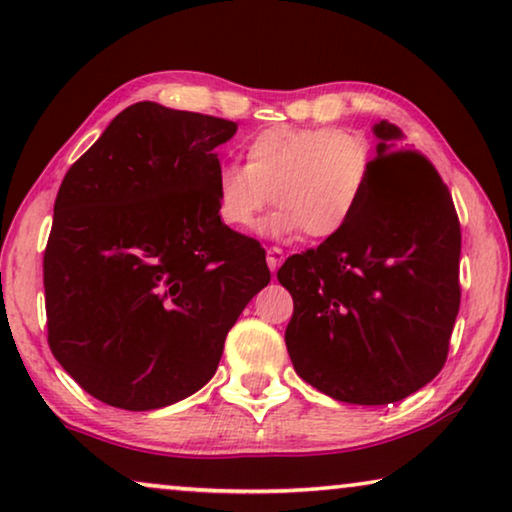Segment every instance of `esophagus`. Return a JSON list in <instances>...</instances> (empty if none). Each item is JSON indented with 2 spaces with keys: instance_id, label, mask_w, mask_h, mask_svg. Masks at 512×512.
Listing matches in <instances>:
<instances>
[{
  "instance_id": "esophagus-1",
  "label": "esophagus",
  "mask_w": 512,
  "mask_h": 512,
  "mask_svg": "<svg viewBox=\"0 0 512 512\" xmlns=\"http://www.w3.org/2000/svg\"><path fill=\"white\" fill-rule=\"evenodd\" d=\"M282 261H284V251L279 247H270L268 249V268L272 272H277L279 265H282Z\"/></svg>"
}]
</instances>
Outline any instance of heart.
I'll list each match as a JSON object with an SVG mask.
<instances>
[{
	"label": "heart",
	"mask_w": 512,
	"mask_h": 512,
	"mask_svg": "<svg viewBox=\"0 0 512 512\" xmlns=\"http://www.w3.org/2000/svg\"><path fill=\"white\" fill-rule=\"evenodd\" d=\"M247 165L226 163L214 179L219 219L247 230L275 200L268 237L305 230L326 240L345 230L363 205L375 170L373 146L359 132L277 125L247 144Z\"/></svg>",
	"instance_id": "heart-1"
}]
</instances>
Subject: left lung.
Returning <instances> with one entry per match:
<instances>
[{"label":"left lung","mask_w":512,"mask_h":512,"mask_svg":"<svg viewBox=\"0 0 512 512\" xmlns=\"http://www.w3.org/2000/svg\"><path fill=\"white\" fill-rule=\"evenodd\" d=\"M380 139L363 205L340 235L289 256L284 340L296 373L342 403H398L445 366L459 314L461 228L452 195L401 130Z\"/></svg>","instance_id":"1"}]
</instances>
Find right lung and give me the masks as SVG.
<instances>
[{
	"label": "right lung",
	"mask_w": 512,
	"mask_h": 512,
	"mask_svg": "<svg viewBox=\"0 0 512 512\" xmlns=\"http://www.w3.org/2000/svg\"><path fill=\"white\" fill-rule=\"evenodd\" d=\"M226 118L137 102L69 167L44 254L48 345L97 401L156 410L205 387L270 282L254 237L219 219Z\"/></svg>",
	"instance_id": "obj_1"
}]
</instances>
